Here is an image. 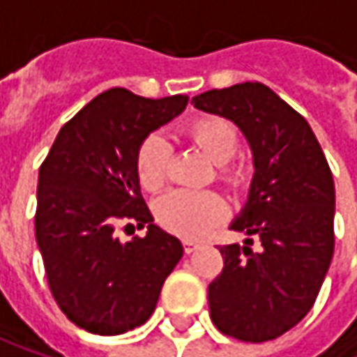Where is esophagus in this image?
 Listing matches in <instances>:
<instances>
[{"label": "esophagus", "instance_id": "obj_1", "mask_svg": "<svg viewBox=\"0 0 357 357\" xmlns=\"http://www.w3.org/2000/svg\"><path fill=\"white\" fill-rule=\"evenodd\" d=\"M198 248H200L198 242H194V240H183V250H185V254H192V252H196Z\"/></svg>", "mask_w": 357, "mask_h": 357}]
</instances>
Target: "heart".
Instances as JSON below:
<instances>
[{
    "label": "heart",
    "instance_id": "heart-1",
    "mask_svg": "<svg viewBox=\"0 0 357 357\" xmlns=\"http://www.w3.org/2000/svg\"><path fill=\"white\" fill-rule=\"evenodd\" d=\"M188 140L217 163V176L223 183L240 190L248 183V169L231 159L240 149L236 126L223 117H200L185 128ZM172 149L159 134H151L138 149L136 176L144 190L157 192L169 176ZM227 213L225 200L213 190H174L157 200V221L181 238H202Z\"/></svg>",
    "mask_w": 357,
    "mask_h": 357
}]
</instances>
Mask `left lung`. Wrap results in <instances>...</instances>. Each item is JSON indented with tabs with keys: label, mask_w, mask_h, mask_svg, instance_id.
Masks as SVG:
<instances>
[{
	"label": "left lung",
	"mask_w": 357,
	"mask_h": 357,
	"mask_svg": "<svg viewBox=\"0 0 357 357\" xmlns=\"http://www.w3.org/2000/svg\"><path fill=\"white\" fill-rule=\"evenodd\" d=\"M194 107L234 121L248 140L254 178L234 231L244 246L219 250L223 271L208 285L215 326L240 341L277 339L302 321L331 266L335 183L308 121L260 82L213 89ZM256 237L260 250H252Z\"/></svg>",
	"instance_id": "8db88e82"
}]
</instances>
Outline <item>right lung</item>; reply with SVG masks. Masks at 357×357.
<instances>
[{
    "label": "right lung",
    "instance_id": "obj_1",
    "mask_svg": "<svg viewBox=\"0 0 357 357\" xmlns=\"http://www.w3.org/2000/svg\"><path fill=\"white\" fill-rule=\"evenodd\" d=\"M185 105V95L144 99L109 89L59 130L38 169L35 229L47 281L61 312L89 333L144 324L183 254L178 238L153 223L136 155ZM119 220L146 225L147 236L121 243Z\"/></svg>",
    "mask_w": 357,
    "mask_h": 357
}]
</instances>
